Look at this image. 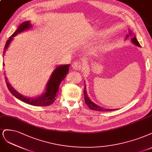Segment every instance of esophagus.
Listing matches in <instances>:
<instances>
[{
  "label": "esophagus",
  "instance_id": "1",
  "mask_svg": "<svg viewBox=\"0 0 152 152\" xmlns=\"http://www.w3.org/2000/svg\"><path fill=\"white\" fill-rule=\"evenodd\" d=\"M72 69L75 70H80L82 69V64L81 62L79 61H75L72 65Z\"/></svg>",
  "mask_w": 152,
  "mask_h": 152
}]
</instances>
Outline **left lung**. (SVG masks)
Returning a JSON list of instances; mask_svg holds the SVG:
<instances>
[{
  "label": "left lung",
  "instance_id": "left-lung-1",
  "mask_svg": "<svg viewBox=\"0 0 152 152\" xmlns=\"http://www.w3.org/2000/svg\"><path fill=\"white\" fill-rule=\"evenodd\" d=\"M129 36H133L132 31H130V30H129V34L126 35V38H128ZM132 43L134 45H135L136 46H137L138 47H141V46H140V43H138V41L137 39V38H136L135 36H134V37L133 38H132ZM83 95H84V99H85L86 104L88 106V107L92 110H94V111H114V110H116V109H104V107H102L101 106L97 105V104H96L95 103H94L91 100V99L88 98V97L87 96L86 84L84 86V90H83Z\"/></svg>",
  "mask_w": 152,
  "mask_h": 152
}]
</instances>
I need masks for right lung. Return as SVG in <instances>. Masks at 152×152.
Returning a JSON list of instances; mask_svg holds the SVG:
<instances>
[{
	"mask_svg": "<svg viewBox=\"0 0 152 152\" xmlns=\"http://www.w3.org/2000/svg\"><path fill=\"white\" fill-rule=\"evenodd\" d=\"M32 25L31 24L29 21H25L23 23L21 24L18 27V29L10 36L9 39L7 41L6 44L5 45L4 50V55H5V51L7 49L10 43L11 42L13 39V38L15 36H16L18 34L23 32V31L29 29ZM4 65V64H3ZM70 65H60L56 66V69L53 72L50 78L48 83L46 84V91L43 93L42 95L38 96L37 97H33V98H28L24 96H22L21 94L18 93L13 87L7 81V78L6 77V84L9 91L14 96L18 98L21 101L27 103L28 104L35 106H50L51 104H53L56 100V97L57 96V92L58 91L59 86L61 82L64 79L66 75L68 74L69 71Z\"/></svg>",
	"mask_w": 152,
	"mask_h": 152,
	"instance_id": "add662e5",
	"label": "right lung"
}]
</instances>
